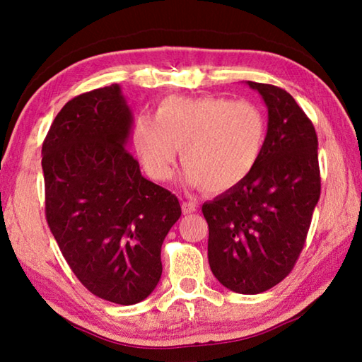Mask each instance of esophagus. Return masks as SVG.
I'll use <instances>...</instances> for the list:
<instances>
[{
	"mask_svg": "<svg viewBox=\"0 0 362 362\" xmlns=\"http://www.w3.org/2000/svg\"><path fill=\"white\" fill-rule=\"evenodd\" d=\"M196 211V204L193 203V201H183L182 203V212L185 214H193Z\"/></svg>",
	"mask_w": 362,
	"mask_h": 362,
	"instance_id": "esophagus-1",
	"label": "esophagus"
}]
</instances>
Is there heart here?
Wrapping results in <instances>:
<instances>
[{
  "label": "heart",
  "mask_w": 362,
  "mask_h": 362,
  "mask_svg": "<svg viewBox=\"0 0 362 362\" xmlns=\"http://www.w3.org/2000/svg\"><path fill=\"white\" fill-rule=\"evenodd\" d=\"M267 119L252 102L225 97L173 95L159 102L155 118L140 116L132 142L153 180L166 182L182 148L189 187L222 193L240 185L259 163Z\"/></svg>",
  "instance_id": "b5f03b06"
}]
</instances>
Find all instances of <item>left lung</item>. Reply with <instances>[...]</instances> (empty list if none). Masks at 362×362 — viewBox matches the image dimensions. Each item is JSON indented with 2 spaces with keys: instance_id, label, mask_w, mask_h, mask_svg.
<instances>
[{
  "instance_id": "obj_1",
  "label": "left lung",
  "mask_w": 362,
  "mask_h": 362,
  "mask_svg": "<svg viewBox=\"0 0 362 362\" xmlns=\"http://www.w3.org/2000/svg\"><path fill=\"white\" fill-rule=\"evenodd\" d=\"M268 107L262 155L240 185L203 204L207 257L220 283L260 293L292 272L321 194L315 126L287 90L247 81Z\"/></svg>"
}]
</instances>
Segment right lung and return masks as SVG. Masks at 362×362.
<instances>
[{
    "mask_svg": "<svg viewBox=\"0 0 362 362\" xmlns=\"http://www.w3.org/2000/svg\"><path fill=\"white\" fill-rule=\"evenodd\" d=\"M131 110L119 86L65 103L42 142L46 220L86 289L119 305L142 302L163 273L161 246L182 209L146 180L126 148Z\"/></svg>",
    "mask_w": 362,
    "mask_h": 362,
    "instance_id": "1",
    "label": "right lung"
}]
</instances>
